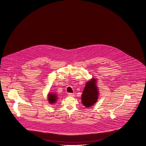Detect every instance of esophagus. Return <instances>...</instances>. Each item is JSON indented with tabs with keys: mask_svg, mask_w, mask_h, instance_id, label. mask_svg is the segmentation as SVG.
I'll return each instance as SVG.
<instances>
[{
	"mask_svg": "<svg viewBox=\"0 0 146 146\" xmlns=\"http://www.w3.org/2000/svg\"><path fill=\"white\" fill-rule=\"evenodd\" d=\"M68 96H74V93H68Z\"/></svg>",
	"mask_w": 146,
	"mask_h": 146,
	"instance_id": "esophagus-1",
	"label": "esophagus"
}]
</instances>
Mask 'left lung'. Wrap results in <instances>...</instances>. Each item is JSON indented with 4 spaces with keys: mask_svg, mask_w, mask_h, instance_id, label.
<instances>
[{
    "mask_svg": "<svg viewBox=\"0 0 146 146\" xmlns=\"http://www.w3.org/2000/svg\"><path fill=\"white\" fill-rule=\"evenodd\" d=\"M96 80L91 79L86 83L82 94V102L85 107H91L96 103L98 98V90L96 86Z\"/></svg>",
    "mask_w": 146,
    "mask_h": 146,
    "instance_id": "obj_1",
    "label": "left lung"
}]
</instances>
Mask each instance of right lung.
<instances>
[{
	"instance_id": "1",
	"label": "right lung",
	"mask_w": 146,
	"mask_h": 146,
	"mask_svg": "<svg viewBox=\"0 0 146 146\" xmlns=\"http://www.w3.org/2000/svg\"><path fill=\"white\" fill-rule=\"evenodd\" d=\"M48 101L51 104L55 103L57 100V97L56 96L55 94H49V95L48 96Z\"/></svg>"
}]
</instances>
